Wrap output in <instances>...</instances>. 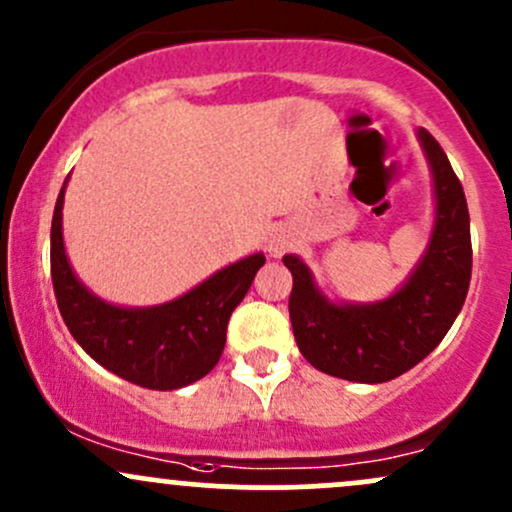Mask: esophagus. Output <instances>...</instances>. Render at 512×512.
Here are the masks:
<instances>
[{"instance_id":"esophagus-1","label":"esophagus","mask_w":512,"mask_h":512,"mask_svg":"<svg viewBox=\"0 0 512 512\" xmlns=\"http://www.w3.org/2000/svg\"><path fill=\"white\" fill-rule=\"evenodd\" d=\"M293 246V236H290L285 229H271V234H268L266 239V251L271 254L273 258H280L285 254V251Z\"/></svg>"}]
</instances>
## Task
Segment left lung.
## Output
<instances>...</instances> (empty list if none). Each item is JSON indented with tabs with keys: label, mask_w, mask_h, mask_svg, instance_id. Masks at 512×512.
<instances>
[{
	"label": "left lung",
	"mask_w": 512,
	"mask_h": 512,
	"mask_svg": "<svg viewBox=\"0 0 512 512\" xmlns=\"http://www.w3.org/2000/svg\"><path fill=\"white\" fill-rule=\"evenodd\" d=\"M437 190V224L412 278L376 305H332L317 293L310 271L295 256L288 310L300 354L317 371L344 381L383 383L420 364L449 332L471 280V229L464 188L447 153L420 131Z\"/></svg>",
	"instance_id": "left-lung-1"
}]
</instances>
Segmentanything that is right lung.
<instances>
[{"label": "right lung", "mask_w": 512, "mask_h": 512, "mask_svg": "<svg viewBox=\"0 0 512 512\" xmlns=\"http://www.w3.org/2000/svg\"><path fill=\"white\" fill-rule=\"evenodd\" d=\"M63 192L51 224V278L58 310L82 349L124 381L173 390L200 381L217 366L234 307L249 293L263 254L232 263L183 298L146 310L102 302L70 271L63 249Z\"/></svg>", "instance_id": "right-lung-1"}]
</instances>
